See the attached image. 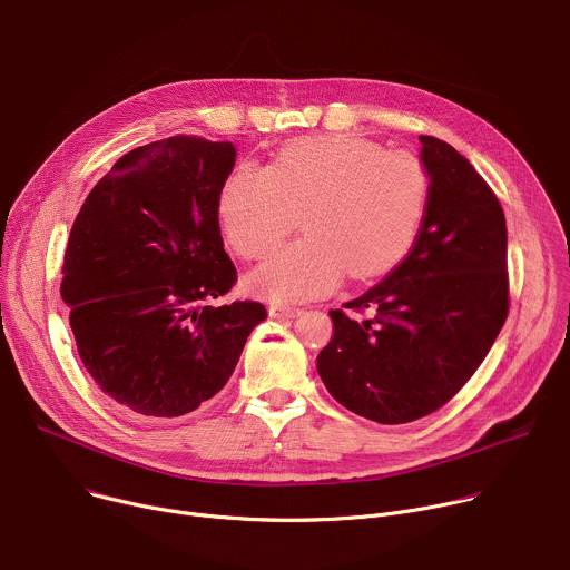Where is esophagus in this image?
<instances>
[{"label": "esophagus", "instance_id": "1", "mask_svg": "<svg viewBox=\"0 0 570 570\" xmlns=\"http://www.w3.org/2000/svg\"><path fill=\"white\" fill-rule=\"evenodd\" d=\"M271 317H277V320H288V317H297L302 313V308L297 306H286V304H273L268 308Z\"/></svg>", "mask_w": 570, "mask_h": 570}]
</instances>
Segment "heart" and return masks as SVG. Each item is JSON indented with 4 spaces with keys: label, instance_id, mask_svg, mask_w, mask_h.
<instances>
[{
    "label": "heart",
    "instance_id": "1",
    "mask_svg": "<svg viewBox=\"0 0 570 570\" xmlns=\"http://www.w3.org/2000/svg\"><path fill=\"white\" fill-rule=\"evenodd\" d=\"M430 174L410 151H385L351 136L288 140L268 167L242 163L219 195V219L244 259L271 255L297 226L306 235L250 275V288L275 302L333 291L342 275L364 282L401 266L421 235Z\"/></svg>",
    "mask_w": 570,
    "mask_h": 570
}]
</instances>
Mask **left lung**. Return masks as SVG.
<instances>
[{
  "label": "left lung",
  "instance_id": "left-lung-1",
  "mask_svg": "<svg viewBox=\"0 0 570 570\" xmlns=\"http://www.w3.org/2000/svg\"><path fill=\"white\" fill-rule=\"evenodd\" d=\"M430 206L407 259L328 311L317 355L328 394L383 425L450 403L494 344L508 311V230L485 178L450 142L421 136Z\"/></svg>",
  "mask_w": 570,
  "mask_h": 570
}]
</instances>
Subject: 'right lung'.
<instances>
[{
  "instance_id": "obj_1",
  "label": "right lung",
  "mask_w": 570,
  "mask_h": 570,
  "mask_svg": "<svg viewBox=\"0 0 570 570\" xmlns=\"http://www.w3.org/2000/svg\"><path fill=\"white\" fill-rule=\"evenodd\" d=\"M233 142L171 136L120 156L85 199L62 264L60 295L78 355L118 405L176 419L233 375L253 299L213 306L237 282L224 250L219 195Z\"/></svg>"
}]
</instances>
